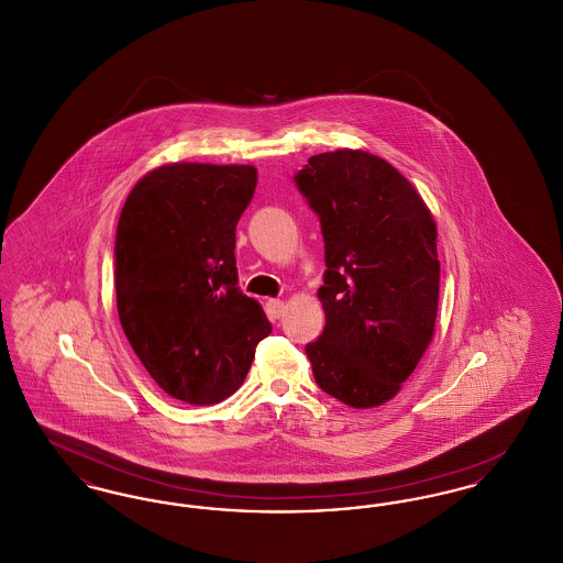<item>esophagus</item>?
I'll return each instance as SVG.
<instances>
[{
    "mask_svg": "<svg viewBox=\"0 0 563 563\" xmlns=\"http://www.w3.org/2000/svg\"><path fill=\"white\" fill-rule=\"evenodd\" d=\"M266 314H268V319H272V321L280 319L285 314V301H280V299H269V301H266Z\"/></svg>",
    "mask_w": 563,
    "mask_h": 563,
    "instance_id": "esophagus-1",
    "label": "esophagus"
}]
</instances>
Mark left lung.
Returning <instances> with one entry per match:
<instances>
[{
	"mask_svg": "<svg viewBox=\"0 0 563 563\" xmlns=\"http://www.w3.org/2000/svg\"><path fill=\"white\" fill-rule=\"evenodd\" d=\"M321 219L324 329L306 346L322 390L356 409L390 401L429 349L439 308L437 225L374 154L335 150L295 175Z\"/></svg>",
	"mask_w": 563,
	"mask_h": 563,
	"instance_id": "1",
	"label": "left lung"
}]
</instances>
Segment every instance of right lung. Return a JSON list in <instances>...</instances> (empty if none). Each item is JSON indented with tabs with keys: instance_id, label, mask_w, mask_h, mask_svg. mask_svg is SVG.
Masks as SVG:
<instances>
[{
	"instance_id": "1",
	"label": "right lung",
	"mask_w": 563,
	"mask_h": 563,
	"mask_svg": "<svg viewBox=\"0 0 563 563\" xmlns=\"http://www.w3.org/2000/svg\"><path fill=\"white\" fill-rule=\"evenodd\" d=\"M249 164L173 162L131 189L115 232V299L134 354L162 390L213 405L241 388L272 324L239 289L236 223Z\"/></svg>"
}]
</instances>
